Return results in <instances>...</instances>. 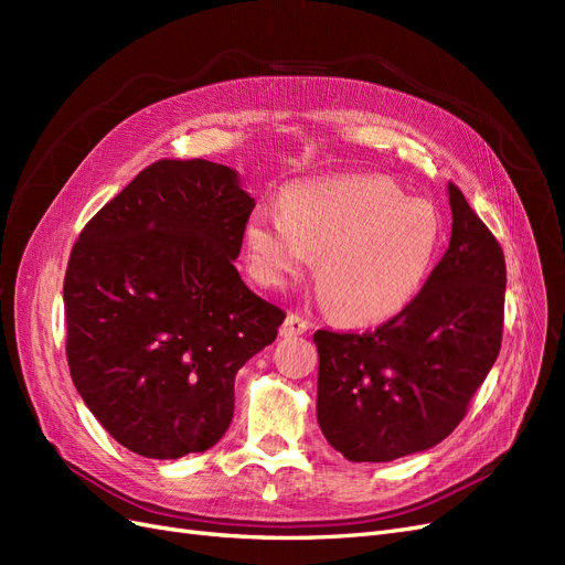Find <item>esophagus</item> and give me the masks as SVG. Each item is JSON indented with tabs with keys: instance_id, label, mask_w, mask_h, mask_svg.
<instances>
[{
	"instance_id": "esophagus-1",
	"label": "esophagus",
	"mask_w": 565,
	"mask_h": 565,
	"mask_svg": "<svg viewBox=\"0 0 565 565\" xmlns=\"http://www.w3.org/2000/svg\"><path fill=\"white\" fill-rule=\"evenodd\" d=\"M309 328H311L309 320H303L297 313H289L282 322V328H280V337H297V334L309 332Z\"/></svg>"
}]
</instances>
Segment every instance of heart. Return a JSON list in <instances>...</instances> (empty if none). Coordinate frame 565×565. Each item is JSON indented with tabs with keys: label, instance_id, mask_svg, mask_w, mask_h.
I'll return each mask as SVG.
<instances>
[{
	"label": "heart",
	"instance_id": "obj_1",
	"mask_svg": "<svg viewBox=\"0 0 565 565\" xmlns=\"http://www.w3.org/2000/svg\"><path fill=\"white\" fill-rule=\"evenodd\" d=\"M431 202L377 174H339L287 188L282 207L259 204L245 221L252 276L285 287L318 262L322 301L349 324H380L417 299L443 252Z\"/></svg>",
	"mask_w": 565,
	"mask_h": 565
}]
</instances>
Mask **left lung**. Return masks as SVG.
I'll return each instance as SVG.
<instances>
[{
  "instance_id": "1",
  "label": "left lung",
  "mask_w": 565,
  "mask_h": 565,
  "mask_svg": "<svg viewBox=\"0 0 565 565\" xmlns=\"http://www.w3.org/2000/svg\"><path fill=\"white\" fill-rule=\"evenodd\" d=\"M450 247L407 309L365 334L318 330L322 436L351 461L424 452L465 419L502 347L500 243L448 185Z\"/></svg>"
}]
</instances>
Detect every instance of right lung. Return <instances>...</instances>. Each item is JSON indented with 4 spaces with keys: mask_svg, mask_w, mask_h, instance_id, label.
<instances>
[{
    "mask_svg": "<svg viewBox=\"0 0 565 565\" xmlns=\"http://www.w3.org/2000/svg\"><path fill=\"white\" fill-rule=\"evenodd\" d=\"M254 204L226 164L160 160L79 233L63 282L67 365L136 455L216 446L237 370L278 337L285 313L233 266Z\"/></svg>",
    "mask_w": 565,
    "mask_h": 565,
    "instance_id": "add662e5",
    "label": "right lung"
}]
</instances>
